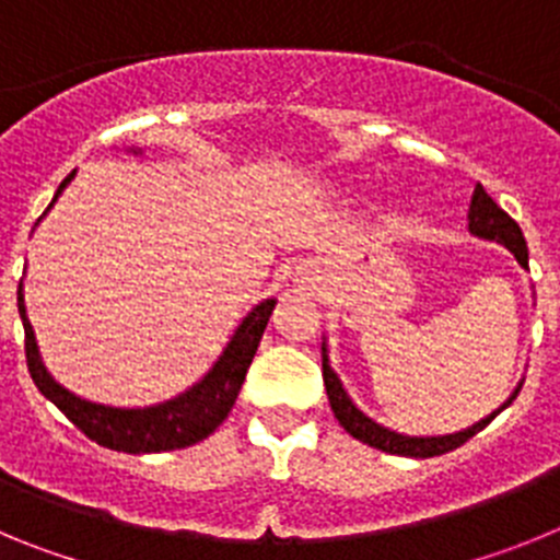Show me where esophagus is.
<instances>
[{
  "mask_svg": "<svg viewBox=\"0 0 560 560\" xmlns=\"http://www.w3.org/2000/svg\"><path fill=\"white\" fill-rule=\"evenodd\" d=\"M296 277H300V283H311V280H316L314 266H296Z\"/></svg>",
  "mask_w": 560,
  "mask_h": 560,
  "instance_id": "1",
  "label": "esophagus"
}]
</instances>
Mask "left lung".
I'll list each match as a JSON object with an SVG mask.
<instances>
[{"mask_svg":"<svg viewBox=\"0 0 560 560\" xmlns=\"http://www.w3.org/2000/svg\"><path fill=\"white\" fill-rule=\"evenodd\" d=\"M468 232L477 237H485V241H493V244H502L504 249H511L513 257H516L518 264L527 269V244H524V235L518 230L516 221L497 205V201L485 192L482 185L474 187V196H471V207H468ZM323 378H325V389H328V400H330V409H334L336 420H339L345 432L353 434L355 440L361 443H368V446L378 448V452H387V454H398V457H438V454H446L452 448L463 446L465 440L474 438L477 432H482L493 418H497L502 409H508L513 404V398L518 395L522 389V381H518V387L513 389L511 398L504 400L502 407L493 409L488 418H482L479 423L474 427L463 429V432H454V434H432V438H412V434H400L393 432V429L381 427L375 423L370 415L361 412L355 407L353 400H350L348 389L341 387L339 375L334 373L330 368V359H328V345L323 341Z\"/></svg>","mask_w":560,"mask_h":560,"instance_id":"8db88e82","label":"left lung"}]
</instances>
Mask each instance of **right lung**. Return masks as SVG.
Masks as SVG:
<instances>
[{"instance_id":"right-lung-1","label":"right lung","mask_w":560,"mask_h":560,"mask_svg":"<svg viewBox=\"0 0 560 560\" xmlns=\"http://www.w3.org/2000/svg\"><path fill=\"white\" fill-rule=\"evenodd\" d=\"M131 153L140 151L131 148ZM72 176L75 173H69L67 179L58 185L56 199L63 192V187L72 182ZM56 199H52V205H56ZM275 303V296H269V300L257 303L244 316V323L237 325L232 339L226 341L224 353L215 359V364L192 387H187L176 398L153 404V407L128 409L106 407V404L81 398V395L61 387L47 373L42 355H38L36 334H33V325L27 319V308H24L22 283H19V316H22L24 325V353H27V370L33 381H36L38 393L47 400H52L89 440H95L97 446L126 454H156L173 452V448H187L192 443H199V440L210 438L224 423L237 393H241L246 370H249L252 359H255L260 336H264L266 325H269Z\"/></svg>"}]
</instances>
